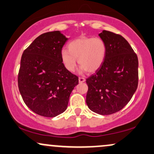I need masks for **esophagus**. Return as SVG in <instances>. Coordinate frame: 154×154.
<instances>
[{
  "label": "esophagus",
  "mask_w": 154,
  "mask_h": 154,
  "mask_svg": "<svg viewBox=\"0 0 154 154\" xmlns=\"http://www.w3.org/2000/svg\"><path fill=\"white\" fill-rule=\"evenodd\" d=\"M85 81V79L84 77H79V82H80V83L84 82Z\"/></svg>",
  "instance_id": "34e87169"
}]
</instances>
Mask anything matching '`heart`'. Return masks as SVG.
<instances>
[{
    "label": "heart",
    "instance_id": "1",
    "mask_svg": "<svg viewBox=\"0 0 154 154\" xmlns=\"http://www.w3.org/2000/svg\"><path fill=\"white\" fill-rule=\"evenodd\" d=\"M106 54V44L99 37H81L68 44V51L61 52L62 63L69 72L75 71L77 59L82 71L94 72L103 63Z\"/></svg>",
    "mask_w": 154,
    "mask_h": 154
}]
</instances>
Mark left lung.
I'll return each mask as SVG.
<instances>
[{"label": "left lung", "mask_w": 154, "mask_h": 154, "mask_svg": "<svg viewBox=\"0 0 154 154\" xmlns=\"http://www.w3.org/2000/svg\"><path fill=\"white\" fill-rule=\"evenodd\" d=\"M99 36L106 44V54L99 69L86 79V103L93 112L109 115L122 109L137 90L138 59L122 35L103 30Z\"/></svg>", "instance_id": "1"}]
</instances>
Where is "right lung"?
Here are the masks:
<instances>
[{
  "instance_id": "add662e5",
  "label": "right lung",
  "mask_w": 154,
  "mask_h": 154,
  "mask_svg": "<svg viewBox=\"0 0 154 154\" xmlns=\"http://www.w3.org/2000/svg\"><path fill=\"white\" fill-rule=\"evenodd\" d=\"M68 38L59 31L38 36L23 52L18 74L22 99L33 112L54 117L66 109L77 75L66 70L61 58Z\"/></svg>"
}]
</instances>
